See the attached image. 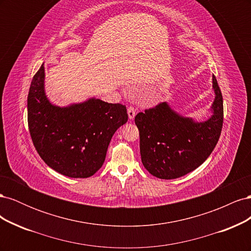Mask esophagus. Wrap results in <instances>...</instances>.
<instances>
[{"label":"esophagus","mask_w":251,"mask_h":251,"mask_svg":"<svg viewBox=\"0 0 251 251\" xmlns=\"http://www.w3.org/2000/svg\"><path fill=\"white\" fill-rule=\"evenodd\" d=\"M127 115H128V118L130 119H133L136 115V111H135V108L133 107V105H130V107L127 108Z\"/></svg>","instance_id":"1"}]
</instances>
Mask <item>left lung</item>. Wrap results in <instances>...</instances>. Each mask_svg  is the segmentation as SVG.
<instances>
[{"mask_svg":"<svg viewBox=\"0 0 251 251\" xmlns=\"http://www.w3.org/2000/svg\"><path fill=\"white\" fill-rule=\"evenodd\" d=\"M216 98L212 115L205 123H194L175 113L166 102L139 112L141 161L149 173L160 179H176L200 166L214 151L223 126V97L212 76Z\"/></svg>","mask_w":251,"mask_h":251,"instance_id":"left-lung-1","label":"left lung"}]
</instances>
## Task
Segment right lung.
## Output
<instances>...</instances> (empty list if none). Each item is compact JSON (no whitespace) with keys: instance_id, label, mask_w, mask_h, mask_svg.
Segmentation results:
<instances>
[{"instance_id":"obj_1","label":"right lung","mask_w":251,"mask_h":251,"mask_svg":"<svg viewBox=\"0 0 251 251\" xmlns=\"http://www.w3.org/2000/svg\"><path fill=\"white\" fill-rule=\"evenodd\" d=\"M44 66L30 85L28 127L33 146L51 169L88 178L101 168L112 136L127 121L126 107L100 100L68 108L52 105L44 92Z\"/></svg>"}]
</instances>
